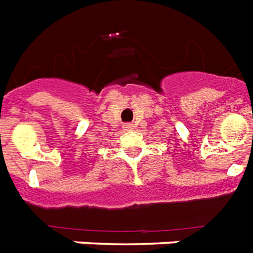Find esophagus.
Segmentation results:
<instances>
[{"mask_svg": "<svg viewBox=\"0 0 253 253\" xmlns=\"http://www.w3.org/2000/svg\"><path fill=\"white\" fill-rule=\"evenodd\" d=\"M124 129L125 130H131L133 129V124L128 123V124H124Z\"/></svg>", "mask_w": 253, "mask_h": 253, "instance_id": "1", "label": "esophagus"}]
</instances>
